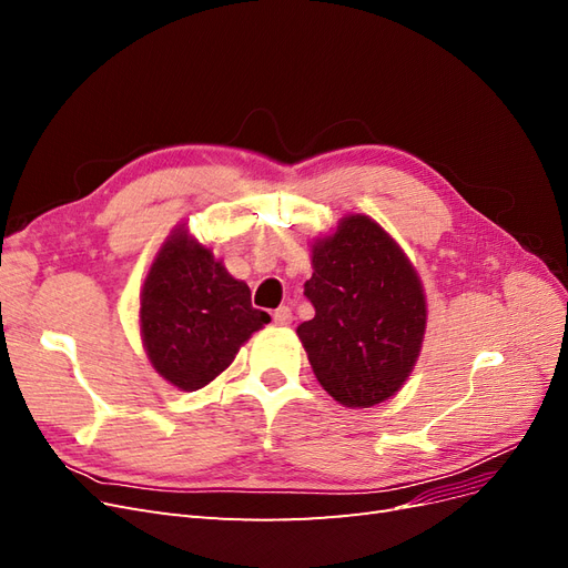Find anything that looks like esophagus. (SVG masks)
I'll use <instances>...</instances> for the list:
<instances>
[{
    "label": "esophagus",
    "mask_w": 568,
    "mask_h": 568,
    "mask_svg": "<svg viewBox=\"0 0 568 568\" xmlns=\"http://www.w3.org/2000/svg\"><path fill=\"white\" fill-rule=\"evenodd\" d=\"M272 320H274V324L286 326V324L294 322V315H291V307L288 305H282V307H277V311H274Z\"/></svg>",
    "instance_id": "obj_1"
}]
</instances>
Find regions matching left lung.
I'll list each match as a JSON object with an SVG mask.
<instances>
[{"mask_svg":"<svg viewBox=\"0 0 568 568\" xmlns=\"http://www.w3.org/2000/svg\"><path fill=\"white\" fill-rule=\"evenodd\" d=\"M305 298L315 317L298 338L317 382L346 407H372L398 390L417 363L426 301L417 272L365 215L343 217L313 246Z\"/></svg>","mask_w":568,"mask_h":568,"instance_id":"8db88e82","label":"left lung"}]
</instances>
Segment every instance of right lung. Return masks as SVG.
<instances>
[{
	"instance_id": "obj_1",
	"label": "right lung",
	"mask_w": 568,
	"mask_h": 568,
	"mask_svg": "<svg viewBox=\"0 0 568 568\" xmlns=\"http://www.w3.org/2000/svg\"><path fill=\"white\" fill-rule=\"evenodd\" d=\"M142 341L151 365L173 386L196 390L225 372L244 341L270 322L244 282L178 230L142 288Z\"/></svg>"
}]
</instances>
